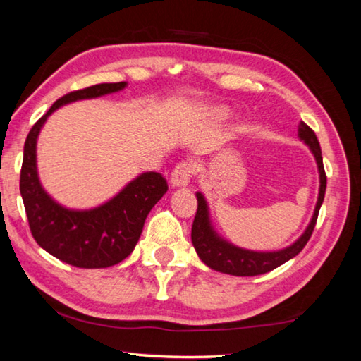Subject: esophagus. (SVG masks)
<instances>
[{"instance_id":"esophagus-1","label":"esophagus","mask_w":361,"mask_h":361,"mask_svg":"<svg viewBox=\"0 0 361 361\" xmlns=\"http://www.w3.org/2000/svg\"><path fill=\"white\" fill-rule=\"evenodd\" d=\"M194 173V165L190 162H181L171 171L170 183L173 188H183L190 185Z\"/></svg>"}]
</instances>
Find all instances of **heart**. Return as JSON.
Returning a JSON list of instances; mask_svg holds the SVG:
<instances>
[{"label": "heart", "instance_id": "heart-1", "mask_svg": "<svg viewBox=\"0 0 361 361\" xmlns=\"http://www.w3.org/2000/svg\"><path fill=\"white\" fill-rule=\"evenodd\" d=\"M228 117H230V111L223 106L212 107L207 112V118L212 123H221V122H225V120H228Z\"/></svg>", "mask_w": 361, "mask_h": 361}]
</instances>
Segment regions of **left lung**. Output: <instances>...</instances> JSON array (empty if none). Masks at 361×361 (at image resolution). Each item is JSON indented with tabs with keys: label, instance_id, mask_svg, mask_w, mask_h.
Instances as JSON below:
<instances>
[{
	"label": "left lung",
	"instance_id": "1",
	"mask_svg": "<svg viewBox=\"0 0 361 361\" xmlns=\"http://www.w3.org/2000/svg\"><path fill=\"white\" fill-rule=\"evenodd\" d=\"M299 138L308 146L312 151L314 160H317V167L319 173V191L317 205H314V212L312 215V220L302 233V236L294 241L288 247L281 250H271V252H260V250H249L234 245L233 243L226 241L221 238L216 230L212 225L209 204L205 201L202 192H196L197 197V212L192 221L191 230V241L194 249L205 265L212 270L234 274V276H255V274H263L274 270L279 265H283L290 259L300 252L305 247V244L310 239L313 228L317 225L318 212L322 207L324 191H326V173L323 167V157H322V147L314 131L308 127L307 123H299Z\"/></svg>",
	"mask_w": 361,
	"mask_h": 361
}]
</instances>
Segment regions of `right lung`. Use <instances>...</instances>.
I'll return each mask as SVG.
<instances>
[{"mask_svg":"<svg viewBox=\"0 0 361 361\" xmlns=\"http://www.w3.org/2000/svg\"><path fill=\"white\" fill-rule=\"evenodd\" d=\"M127 82L101 83L72 91L57 99L33 125L24 146L20 170V196L30 231L48 254L78 268H107L133 252L146 216L169 185L157 171H145L127 183L116 196L93 209H68L44 190L37 169V141L43 125L57 109L75 101L117 93Z\"/></svg>","mask_w":361,"mask_h":361,"instance_id":"right-lung-1","label":"right lung"}]
</instances>
